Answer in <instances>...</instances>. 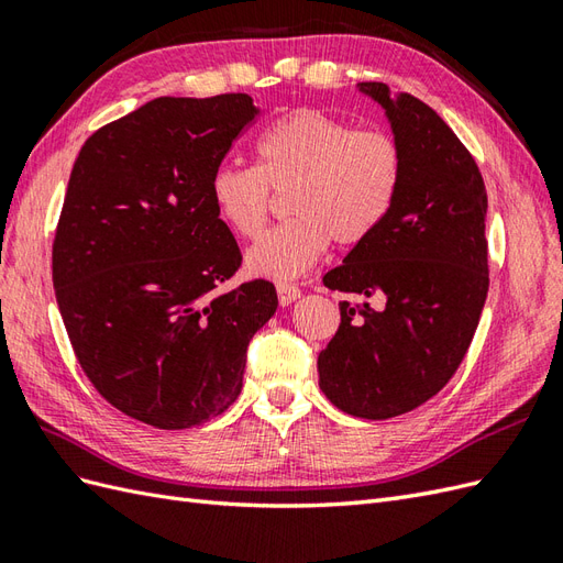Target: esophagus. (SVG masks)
I'll list each match as a JSON object with an SVG mask.
<instances>
[{
    "label": "esophagus",
    "mask_w": 563,
    "mask_h": 563,
    "mask_svg": "<svg viewBox=\"0 0 563 563\" xmlns=\"http://www.w3.org/2000/svg\"><path fill=\"white\" fill-rule=\"evenodd\" d=\"M276 290H278V301H280L283 307L292 305V301H297L301 297V290H299L297 285H292V283H278Z\"/></svg>",
    "instance_id": "esophagus-1"
}]
</instances>
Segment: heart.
Here are the masks:
<instances>
[{
    "instance_id": "b5f03b06",
    "label": "heart",
    "mask_w": 563,
    "mask_h": 563,
    "mask_svg": "<svg viewBox=\"0 0 563 563\" xmlns=\"http://www.w3.org/2000/svg\"><path fill=\"white\" fill-rule=\"evenodd\" d=\"M256 166H221L211 176L219 219L240 238L262 233L285 195L283 221L247 252L254 276L290 280L307 273L328 242L356 247L390 216L407 173L401 142L383 128H354L301 107L273 121L254 144Z\"/></svg>"
}]
</instances>
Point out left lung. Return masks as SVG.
I'll return each mask as SVG.
<instances>
[{
    "label": "left lung",
    "instance_id": "8db88e82",
    "mask_svg": "<svg viewBox=\"0 0 563 563\" xmlns=\"http://www.w3.org/2000/svg\"><path fill=\"white\" fill-rule=\"evenodd\" d=\"M362 90L385 107L407 173L385 223L323 276L362 301H340L319 385L344 413L385 421L435 397L471 347L489 287L487 192L466 144L421 99Z\"/></svg>",
    "mask_w": 563,
    "mask_h": 563
}]
</instances>
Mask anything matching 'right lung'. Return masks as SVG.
I'll use <instances>...</instances> for the list:
<instances>
[{"instance_id": "right-lung-1", "label": "right lung", "mask_w": 563, "mask_h": 563, "mask_svg": "<svg viewBox=\"0 0 563 563\" xmlns=\"http://www.w3.org/2000/svg\"><path fill=\"white\" fill-rule=\"evenodd\" d=\"M250 95L158 97L85 140L52 244L70 347L111 407L162 430L223 413L254 333L278 309L256 278L216 292L242 252L211 176L254 123Z\"/></svg>"}]
</instances>
